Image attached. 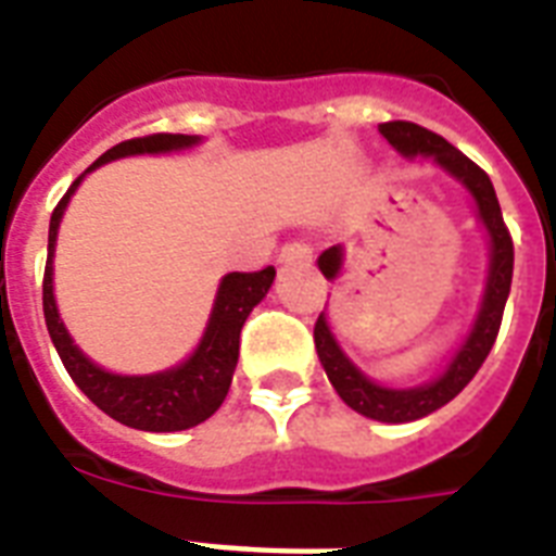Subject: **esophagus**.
<instances>
[{
	"label": "esophagus",
	"mask_w": 556,
	"mask_h": 556,
	"mask_svg": "<svg viewBox=\"0 0 556 556\" xmlns=\"http://www.w3.org/2000/svg\"><path fill=\"white\" fill-rule=\"evenodd\" d=\"M314 248L305 239H294V242L282 244V251H279V260L282 262H312Z\"/></svg>",
	"instance_id": "esophagus-1"
}]
</instances>
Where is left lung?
Segmentation results:
<instances>
[{
	"mask_svg": "<svg viewBox=\"0 0 556 556\" xmlns=\"http://www.w3.org/2000/svg\"><path fill=\"white\" fill-rule=\"evenodd\" d=\"M380 135L395 147L401 155L413 159V155H432L441 167L453 173V176L473 192L476 207H479V218L491 233V274H488V288H484L482 312L476 320L470 338L465 340V346L458 349V355L453 357L450 369L441 375L439 380H432L427 387L415 389H387L371 383L364 371L357 369L343 352H340L338 340L329 331L326 317H317L314 323V346L320 355V364L329 375L331 387L338 389V395L346 401L355 413L375 418V421L387 424H404L424 418V415L435 413L444 404H450L462 389L473 380V375L482 369L484 357L491 355L496 334H500L502 314H505V303L510 294V277H514V239L505 225L500 210V199L493 190L491 178L479 164L467 159L465 152L456 150L453 143H447L441 135L430 132L418 124L409 121H389V124L378 126ZM320 270L329 279L338 277L340 270V248H329L320 253L317 260Z\"/></svg>",
	"mask_w": 556,
	"mask_h": 556,
	"instance_id": "left-lung-1",
	"label": "left lung"
}]
</instances>
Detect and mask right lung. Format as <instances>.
Segmentation results:
<instances>
[{"label": "right lung", "instance_id": "1", "mask_svg": "<svg viewBox=\"0 0 556 556\" xmlns=\"http://www.w3.org/2000/svg\"><path fill=\"white\" fill-rule=\"evenodd\" d=\"M195 141H199L195 135H143V138H132V141L117 143L109 152H103L89 169L100 167V164H106L112 159L138 155V152L181 150V147H192ZM80 178L60 199V204L51 213V225H48L42 312H46V326L51 340H54L56 355H60L74 383L83 389V395L89 397L94 406H100L106 415H112L115 421L126 424V427L147 432H176L207 421L210 415L222 406L227 389H230V380H233L236 361H239V334H242L244 320L253 312V305L268 294L277 270H274V265H268L262 270H233V274H227L222 279V286H218L216 305H213L207 331H204L199 349L192 352L190 361H185L176 369L143 375V378H126V375H112V371L100 369L68 338V331H65V326L60 323V314H56L54 286H51V270H54L51 268V256H54L56 227H60L65 204L72 199L74 187L80 185Z\"/></svg>", "mask_w": 556, "mask_h": 556}]
</instances>
